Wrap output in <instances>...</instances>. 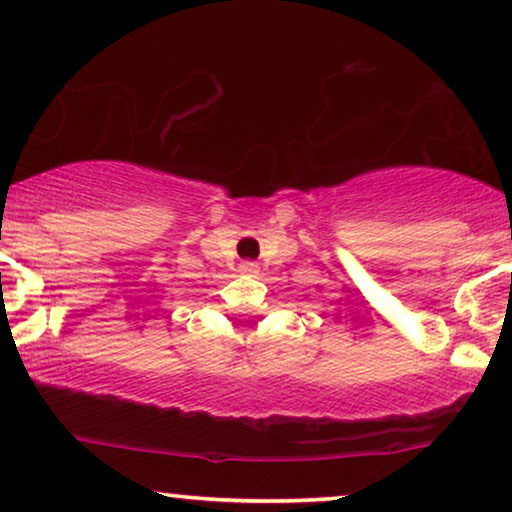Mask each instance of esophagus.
Wrapping results in <instances>:
<instances>
[{"instance_id":"34e87169","label":"esophagus","mask_w":512,"mask_h":512,"mask_svg":"<svg viewBox=\"0 0 512 512\" xmlns=\"http://www.w3.org/2000/svg\"><path fill=\"white\" fill-rule=\"evenodd\" d=\"M256 270H258V265L251 263V261H244V263L240 265V272H247V275H249V272H256Z\"/></svg>"}]
</instances>
